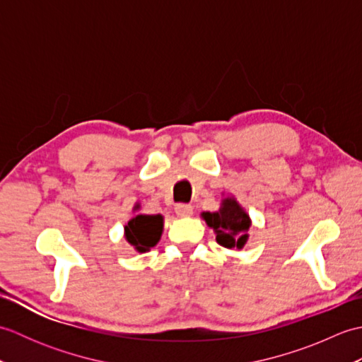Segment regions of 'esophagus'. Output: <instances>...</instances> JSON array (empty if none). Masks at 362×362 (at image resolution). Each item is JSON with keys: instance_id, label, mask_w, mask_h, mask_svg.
I'll use <instances>...</instances> for the list:
<instances>
[{"instance_id": "34e87169", "label": "esophagus", "mask_w": 362, "mask_h": 362, "mask_svg": "<svg viewBox=\"0 0 362 362\" xmlns=\"http://www.w3.org/2000/svg\"><path fill=\"white\" fill-rule=\"evenodd\" d=\"M175 214L179 218H189L193 214V206L188 204H179L175 206Z\"/></svg>"}]
</instances>
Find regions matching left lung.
<instances>
[{
  "label": "left lung",
  "instance_id": "8db88e82",
  "mask_svg": "<svg viewBox=\"0 0 362 362\" xmlns=\"http://www.w3.org/2000/svg\"><path fill=\"white\" fill-rule=\"evenodd\" d=\"M201 218L213 228L216 241L222 247L241 250L249 241L252 219L233 194L222 197L218 211H202Z\"/></svg>",
  "mask_w": 362,
  "mask_h": 362
}]
</instances>
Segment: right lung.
<instances>
[{
	"instance_id": "add662e5",
	"label": "right lung",
	"mask_w": 362,
	"mask_h": 362,
	"mask_svg": "<svg viewBox=\"0 0 362 362\" xmlns=\"http://www.w3.org/2000/svg\"><path fill=\"white\" fill-rule=\"evenodd\" d=\"M140 210V205L134 206V211ZM165 218L161 214H136L124 226V238L138 253L149 252L157 245L163 233Z\"/></svg>"
}]
</instances>
